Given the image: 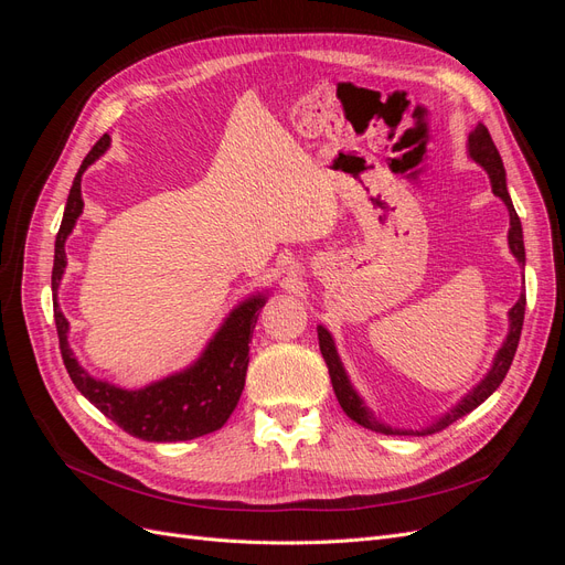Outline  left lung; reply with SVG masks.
I'll return each mask as SVG.
<instances>
[{"label":"left lung","mask_w":565,"mask_h":565,"mask_svg":"<svg viewBox=\"0 0 565 565\" xmlns=\"http://www.w3.org/2000/svg\"><path fill=\"white\" fill-rule=\"evenodd\" d=\"M467 152H469V158L476 164H481L486 169L488 179H490V185H492V193L504 202V207L509 212V233H507L509 249H511V254H514V259L519 262V266L525 268V247H523L521 218H519V214L514 210V202H511L509 191H507V172H504V164H502V158H500V150H498V146L492 143L490 131L486 129V125L478 122L476 129L469 134ZM523 316H525V292H521L519 301L509 309V332H507V339L502 341L500 351L494 353L492 365H490L486 377L478 382L469 393H465V396H461V401H457L448 409V413H443L431 424L422 426V429H393V426H388L382 419L374 417L372 409L361 398V393L353 388L349 374H347V367H344V363H341V358L337 353L334 337L330 334L328 328H324V324H318V341H320V353H322L324 363H328V370H330V380H332V388L337 393V401H339L341 409H344V413L355 424H361V426H365V429H372V431L386 434V436H391V434L393 436H426V434L443 431V429H446V426H450L459 417L469 415L471 409H476L483 401H488L494 391H498V386L507 377V372L511 367V361H514V353H516L519 339H521V328H523Z\"/></svg>","instance_id":"8db88e82"}]
</instances>
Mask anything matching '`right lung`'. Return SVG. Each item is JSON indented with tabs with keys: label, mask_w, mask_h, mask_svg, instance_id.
Returning <instances> with one entry per match:
<instances>
[{
	"label": "right lung",
	"mask_w": 565,
	"mask_h": 565,
	"mask_svg": "<svg viewBox=\"0 0 565 565\" xmlns=\"http://www.w3.org/2000/svg\"><path fill=\"white\" fill-rule=\"evenodd\" d=\"M110 148V136L104 134L98 143L84 158L79 172L73 181L71 195L65 202L61 228L56 235L54 270H51V289H54V318L58 330L61 355L67 374H71L77 391L96 405L100 413L113 419L119 429L150 443H177L191 440L221 429L231 417L241 393L245 388L249 365V341L254 324L259 320L262 306L268 295L256 292L243 299L218 324V330L207 341V347L195 361L172 372L169 377L150 382L141 388H125L106 380H96L84 370L67 344L71 322L58 306V287L67 266L65 241L73 233L82 214V174L87 172L104 152Z\"/></svg>",
	"instance_id": "add662e5"
}]
</instances>
